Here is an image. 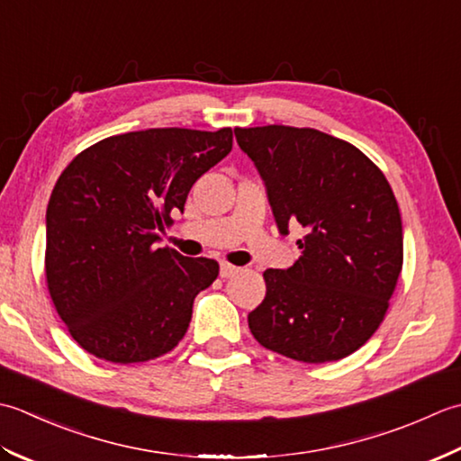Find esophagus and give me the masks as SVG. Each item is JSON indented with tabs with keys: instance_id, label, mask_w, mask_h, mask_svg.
<instances>
[{
	"instance_id": "esophagus-1",
	"label": "esophagus",
	"mask_w": 461,
	"mask_h": 461,
	"mask_svg": "<svg viewBox=\"0 0 461 461\" xmlns=\"http://www.w3.org/2000/svg\"><path fill=\"white\" fill-rule=\"evenodd\" d=\"M221 278H230L239 272V267H232L229 262H221Z\"/></svg>"
}]
</instances>
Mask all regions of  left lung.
<instances>
[{
  "mask_svg": "<svg viewBox=\"0 0 461 461\" xmlns=\"http://www.w3.org/2000/svg\"><path fill=\"white\" fill-rule=\"evenodd\" d=\"M265 183L278 232L303 224L286 270H265L249 314L265 348L298 362L346 358L378 330L402 272V217L386 176L346 140L316 129H234Z\"/></svg>",
  "mask_w": 461,
  "mask_h": 461,
  "instance_id": "obj_1",
  "label": "left lung"
}]
</instances>
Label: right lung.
<instances>
[{
  "label": "right lung",
  "instance_id": "1",
  "mask_svg": "<svg viewBox=\"0 0 461 461\" xmlns=\"http://www.w3.org/2000/svg\"><path fill=\"white\" fill-rule=\"evenodd\" d=\"M230 149V129L133 131L99 140L61 173L45 214V276L83 350L133 364L181 342L219 262L158 249V230Z\"/></svg>",
  "mask_w": 461,
  "mask_h": 461
}]
</instances>
